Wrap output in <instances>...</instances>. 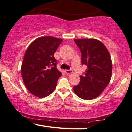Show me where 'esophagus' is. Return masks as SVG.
Instances as JSON below:
<instances>
[{
    "label": "esophagus",
    "instance_id": "obj_1",
    "mask_svg": "<svg viewBox=\"0 0 132 132\" xmlns=\"http://www.w3.org/2000/svg\"><path fill=\"white\" fill-rule=\"evenodd\" d=\"M65 73H66L67 74H68V75H69V74H71V73H73V71H72L71 70H66L65 71Z\"/></svg>",
    "mask_w": 132,
    "mask_h": 132
}]
</instances>
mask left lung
Returning <instances> with one entry per match:
<instances>
[{"label": "left lung", "instance_id": "8db88e82", "mask_svg": "<svg viewBox=\"0 0 132 132\" xmlns=\"http://www.w3.org/2000/svg\"><path fill=\"white\" fill-rule=\"evenodd\" d=\"M82 53V64L87 66L80 82L73 86L77 96L89 100L98 97L111 81L112 62L109 51L98 39H75Z\"/></svg>", "mask_w": 132, "mask_h": 132}]
</instances>
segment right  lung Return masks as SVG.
Segmentation results:
<instances>
[{
    "label": "right lung",
    "instance_id": "add662e5",
    "mask_svg": "<svg viewBox=\"0 0 132 132\" xmlns=\"http://www.w3.org/2000/svg\"><path fill=\"white\" fill-rule=\"evenodd\" d=\"M63 39L52 36L41 37L30 43L21 67L24 85L32 94L44 98L52 94L62 73L56 68L54 53Z\"/></svg>",
    "mask_w": 132,
    "mask_h": 132
}]
</instances>
